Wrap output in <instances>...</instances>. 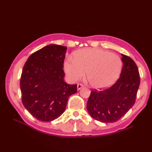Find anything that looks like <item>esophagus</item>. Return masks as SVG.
Segmentation results:
<instances>
[{"label": "esophagus", "mask_w": 152, "mask_h": 152, "mask_svg": "<svg viewBox=\"0 0 152 152\" xmlns=\"http://www.w3.org/2000/svg\"><path fill=\"white\" fill-rule=\"evenodd\" d=\"M83 87V86L82 84H81V83H78V84H77V89L80 90V89H82Z\"/></svg>", "instance_id": "esophagus-1"}]
</instances>
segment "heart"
Segmentation results:
<instances>
[{"instance_id": "b5f03b06", "label": "heart", "mask_w": 152, "mask_h": 152, "mask_svg": "<svg viewBox=\"0 0 152 152\" xmlns=\"http://www.w3.org/2000/svg\"><path fill=\"white\" fill-rule=\"evenodd\" d=\"M73 57H68L64 70L70 82L87 78L93 88H107L117 81L122 69V61L117 55L96 48H85L76 51Z\"/></svg>"}]
</instances>
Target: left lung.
I'll return each instance as SVG.
<instances>
[{
  "mask_svg": "<svg viewBox=\"0 0 152 152\" xmlns=\"http://www.w3.org/2000/svg\"><path fill=\"white\" fill-rule=\"evenodd\" d=\"M121 57L124 66L117 82L104 91H92L87 103L89 115L105 124L118 121L133 107L140 85L137 64L129 57Z\"/></svg>",
  "mask_w": 152,
  "mask_h": 152,
  "instance_id": "1",
  "label": "left lung"
}]
</instances>
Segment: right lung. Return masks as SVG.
I'll return each instance as SVG.
<instances>
[{
    "mask_svg": "<svg viewBox=\"0 0 152 152\" xmlns=\"http://www.w3.org/2000/svg\"><path fill=\"white\" fill-rule=\"evenodd\" d=\"M67 48L50 44L28 58L22 70L20 88L23 104L42 121H51L65 110L76 85L64 82L63 70Z\"/></svg>",
    "mask_w": 152,
    "mask_h": 152,
    "instance_id": "obj_1",
    "label": "right lung"
}]
</instances>
